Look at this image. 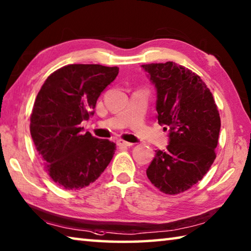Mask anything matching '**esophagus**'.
Wrapping results in <instances>:
<instances>
[{"label": "esophagus", "instance_id": "34e87169", "mask_svg": "<svg viewBox=\"0 0 251 251\" xmlns=\"http://www.w3.org/2000/svg\"><path fill=\"white\" fill-rule=\"evenodd\" d=\"M117 145L119 146V148H129V146H132V143H129V142H126L124 140H118Z\"/></svg>", "mask_w": 251, "mask_h": 251}]
</instances>
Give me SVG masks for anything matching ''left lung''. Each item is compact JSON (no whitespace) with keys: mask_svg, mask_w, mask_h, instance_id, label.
<instances>
[{"mask_svg":"<svg viewBox=\"0 0 251 251\" xmlns=\"http://www.w3.org/2000/svg\"><path fill=\"white\" fill-rule=\"evenodd\" d=\"M157 91L158 124L169 131V144L156 155L146 175L166 195L190 189L216 157L221 118L213 95L199 75L175 62L141 65Z\"/></svg>","mask_w":251,"mask_h":251,"instance_id":"left-lung-1","label":"left lung"}]
</instances>
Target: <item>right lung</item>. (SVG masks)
Here are the masks:
<instances>
[{"mask_svg": "<svg viewBox=\"0 0 251 251\" xmlns=\"http://www.w3.org/2000/svg\"><path fill=\"white\" fill-rule=\"evenodd\" d=\"M119 73L100 64H70L54 71L32 107L30 134L45 168L59 187L79 190L109 165L116 144L83 134L82 121L94 115L98 97Z\"/></svg>", "mask_w": 251, "mask_h": 251, "instance_id": "1", "label": "right lung"}]
</instances>
